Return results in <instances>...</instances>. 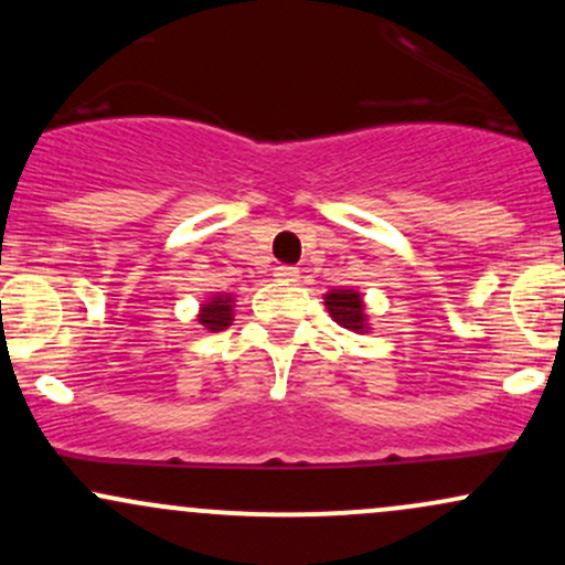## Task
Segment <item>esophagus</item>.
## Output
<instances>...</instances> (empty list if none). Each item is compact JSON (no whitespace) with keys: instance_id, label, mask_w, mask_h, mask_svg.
Listing matches in <instances>:
<instances>
[{"instance_id":"obj_1","label":"esophagus","mask_w":565,"mask_h":565,"mask_svg":"<svg viewBox=\"0 0 565 565\" xmlns=\"http://www.w3.org/2000/svg\"><path fill=\"white\" fill-rule=\"evenodd\" d=\"M274 276L278 278V281H297V278H300V270L289 268V265H281V268H276Z\"/></svg>"}]
</instances>
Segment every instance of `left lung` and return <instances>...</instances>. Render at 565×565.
I'll return each mask as SVG.
<instances>
[{
  "label": "left lung",
  "instance_id": "obj_1",
  "mask_svg": "<svg viewBox=\"0 0 565 565\" xmlns=\"http://www.w3.org/2000/svg\"><path fill=\"white\" fill-rule=\"evenodd\" d=\"M323 305H327L329 316L340 323L342 329H350V332H366V310L364 300L355 289H332L323 295Z\"/></svg>",
  "mask_w": 565,
  "mask_h": 565
}]
</instances>
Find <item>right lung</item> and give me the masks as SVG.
<instances>
[{
  "mask_svg": "<svg viewBox=\"0 0 565 565\" xmlns=\"http://www.w3.org/2000/svg\"><path fill=\"white\" fill-rule=\"evenodd\" d=\"M233 321V297L231 295H215L210 297L199 310V323L210 332H220V329L231 327Z\"/></svg>",
  "mask_w": 565,
  "mask_h": 565,
  "instance_id": "add662e5",
  "label": "right lung"
}]
</instances>
